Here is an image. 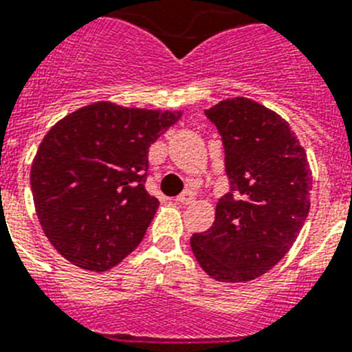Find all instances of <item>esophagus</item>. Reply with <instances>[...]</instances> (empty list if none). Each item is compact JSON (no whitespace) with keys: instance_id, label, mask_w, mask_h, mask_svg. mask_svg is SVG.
Segmentation results:
<instances>
[{"instance_id":"34e87169","label":"esophagus","mask_w":352,"mask_h":352,"mask_svg":"<svg viewBox=\"0 0 352 352\" xmlns=\"http://www.w3.org/2000/svg\"><path fill=\"white\" fill-rule=\"evenodd\" d=\"M193 200H195V193L190 190H184L179 197H177V202L182 204V206H188V204H191Z\"/></svg>"}]
</instances>
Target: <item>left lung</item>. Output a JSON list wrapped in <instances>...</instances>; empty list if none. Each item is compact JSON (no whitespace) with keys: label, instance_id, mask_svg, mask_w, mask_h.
<instances>
[{"label":"left lung","instance_id":"8db88e82","mask_svg":"<svg viewBox=\"0 0 352 352\" xmlns=\"http://www.w3.org/2000/svg\"><path fill=\"white\" fill-rule=\"evenodd\" d=\"M204 114L221 135L229 191L211 229L191 236V250L212 279L252 281L285 258L302 229L308 159L290 125L261 103L223 100Z\"/></svg>","mask_w":352,"mask_h":352}]
</instances>
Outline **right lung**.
<instances>
[{
    "mask_svg": "<svg viewBox=\"0 0 352 352\" xmlns=\"http://www.w3.org/2000/svg\"><path fill=\"white\" fill-rule=\"evenodd\" d=\"M179 118L100 102L44 135L32 195L44 234L67 261L105 272L141 243L159 208L144 188L148 148Z\"/></svg>",
    "mask_w": 352,
    "mask_h": 352,
    "instance_id": "right-lung-1",
    "label": "right lung"
}]
</instances>
